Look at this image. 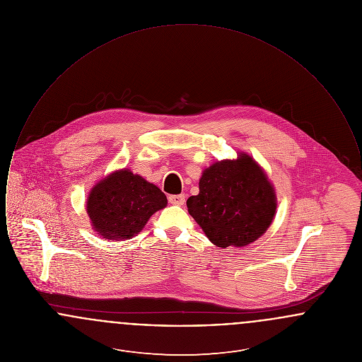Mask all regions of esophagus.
Here are the masks:
<instances>
[{
	"label": "esophagus",
	"instance_id": "esophagus-1",
	"mask_svg": "<svg viewBox=\"0 0 362 362\" xmlns=\"http://www.w3.org/2000/svg\"><path fill=\"white\" fill-rule=\"evenodd\" d=\"M168 201H170V204H173V205L182 206V205H185V202H186V197H185V194H179V195H170V197H168Z\"/></svg>",
	"mask_w": 362,
	"mask_h": 362
}]
</instances>
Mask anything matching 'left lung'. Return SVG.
<instances>
[{
    "label": "left lung",
    "instance_id": "left-lung-1",
    "mask_svg": "<svg viewBox=\"0 0 362 362\" xmlns=\"http://www.w3.org/2000/svg\"><path fill=\"white\" fill-rule=\"evenodd\" d=\"M187 207L214 245L245 247L273 223L276 189L264 170L243 152L204 170L199 194L189 197Z\"/></svg>",
    "mask_w": 362,
    "mask_h": 362
}]
</instances>
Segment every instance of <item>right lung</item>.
Listing matches in <instances>:
<instances>
[{"label": "right lung", "mask_w": 362, "mask_h": 362, "mask_svg": "<svg viewBox=\"0 0 362 362\" xmlns=\"http://www.w3.org/2000/svg\"><path fill=\"white\" fill-rule=\"evenodd\" d=\"M167 204L165 194L157 186L123 168L92 187L86 198V213L98 235L108 240H127Z\"/></svg>", "instance_id": "obj_1"}]
</instances>
